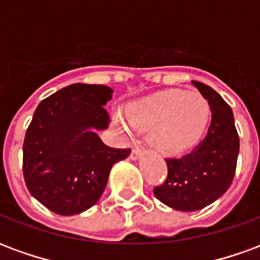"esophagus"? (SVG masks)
<instances>
[{
  "instance_id": "34e87169",
  "label": "esophagus",
  "mask_w": 260,
  "mask_h": 260,
  "mask_svg": "<svg viewBox=\"0 0 260 260\" xmlns=\"http://www.w3.org/2000/svg\"><path fill=\"white\" fill-rule=\"evenodd\" d=\"M139 157H141V150H139V149H132L131 158H132V160H138Z\"/></svg>"
}]
</instances>
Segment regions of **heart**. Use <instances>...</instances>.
Returning a JSON list of instances; mask_svg holds the SVG:
<instances>
[{"instance_id":"b5f03b06","label":"heart","mask_w":260,"mask_h":260,"mask_svg":"<svg viewBox=\"0 0 260 260\" xmlns=\"http://www.w3.org/2000/svg\"><path fill=\"white\" fill-rule=\"evenodd\" d=\"M210 119V104L199 91L180 89L160 91L131 103L126 114L111 110V125L125 139L134 128L149 132V143L167 156H178L195 147Z\"/></svg>"}]
</instances>
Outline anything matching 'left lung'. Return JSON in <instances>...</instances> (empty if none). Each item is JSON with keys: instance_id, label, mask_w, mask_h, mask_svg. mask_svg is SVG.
<instances>
[{"instance_id": "8db88e82", "label": "left lung", "mask_w": 260, "mask_h": 260, "mask_svg": "<svg viewBox=\"0 0 260 260\" xmlns=\"http://www.w3.org/2000/svg\"><path fill=\"white\" fill-rule=\"evenodd\" d=\"M192 83L210 104V126L195 150L181 158L166 160L167 180L153 189L161 203L181 212L201 210L227 192L240 152L231 107L210 86L196 80Z\"/></svg>"}]
</instances>
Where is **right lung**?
<instances>
[{
    "mask_svg": "<svg viewBox=\"0 0 260 260\" xmlns=\"http://www.w3.org/2000/svg\"><path fill=\"white\" fill-rule=\"evenodd\" d=\"M113 89L74 83L44 99L33 114L23 142V177L33 198L51 212L74 216L90 209L107 186L115 163L129 149L104 145V106Z\"/></svg>",
    "mask_w": 260,
    "mask_h": 260,
    "instance_id": "right-lung-1",
    "label": "right lung"
}]
</instances>
